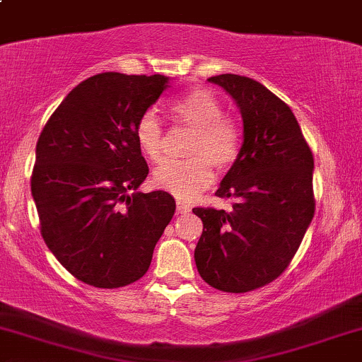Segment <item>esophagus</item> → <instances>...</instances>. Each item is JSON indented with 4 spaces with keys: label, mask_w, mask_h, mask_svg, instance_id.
<instances>
[{
    "label": "esophagus",
    "mask_w": 362,
    "mask_h": 362,
    "mask_svg": "<svg viewBox=\"0 0 362 362\" xmlns=\"http://www.w3.org/2000/svg\"><path fill=\"white\" fill-rule=\"evenodd\" d=\"M190 211V207L187 206V204H184V202H177V213H180V214H187Z\"/></svg>",
    "instance_id": "obj_1"
}]
</instances>
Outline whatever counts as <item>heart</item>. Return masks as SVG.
<instances>
[{"label":"heart","mask_w":362,"mask_h":362,"mask_svg":"<svg viewBox=\"0 0 362 362\" xmlns=\"http://www.w3.org/2000/svg\"><path fill=\"white\" fill-rule=\"evenodd\" d=\"M178 122L195 129L187 161H165L153 173L155 184L180 201H190L213 184L216 168L226 170L238 158L242 136L233 120L221 117L223 105L214 93L195 88L170 105ZM136 141L143 155L158 160L163 151V131L153 112L141 115L136 124Z\"/></svg>","instance_id":"heart-1"}]
</instances>
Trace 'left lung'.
<instances>
[{
	"label": "left lung",
	"mask_w": 362,
	"mask_h": 362,
	"mask_svg": "<svg viewBox=\"0 0 362 362\" xmlns=\"http://www.w3.org/2000/svg\"><path fill=\"white\" fill-rule=\"evenodd\" d=\"M207 81L233 98L243 143L216 190L218 197L233 199V209H192L204 224L194 259L209 286L247 293L284 272L308 230L313 155L289 107L259 81L238 74Z\"/></svg>",
	"instance_id": "obj_1"
}]
</instances>
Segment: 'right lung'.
Listing matches in <instances>:
<instances>
[{"label":"right lung","instance_id":"add662e5","mask_svg":"<svg viewBox=\"0 0 362 362\" xmlns=\"http://www.w3.org/2000/svg\"><path fill=\"white\" fill-rule=\"evenodd\" d=\"M172 78L100 73L66 95L35 148L32 197L49 250L95 288L132 284L175 213L163 190L139 192L148 165L136 124Z\"/></svg>","mask_w":362,"mask_h":362}]
</instances>
